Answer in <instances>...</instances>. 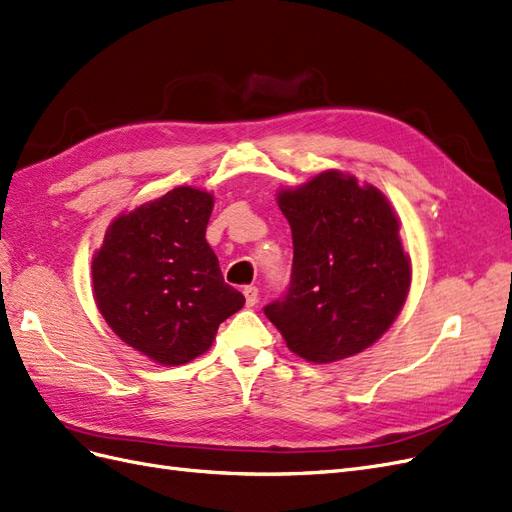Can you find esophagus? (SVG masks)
I'll return each instance as SVG.
<instances>
[{
  "mask_svg": "<svg viewBox=\"0 0 512 512\" xmlns=\"http://www.w3.org/2000/svg\"><path fill=\"white\" fill-rule=\"evenodd\" d=\"M243 294H245L247 307H254V305L258 303V288H256V286H245V288H243Z\"/></svg>",
  "mask_w": 512,
  "mask_h": 512,
  "instance_id": "obj_1",
  "label": "esophagus"
}]
</instances>
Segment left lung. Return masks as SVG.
Wrapping results in <instances>:
<instances>
[{"label": "left lung", "mask_w": 512, "mask_h": 512, "mask_svg": "<svg viewBox=\"0 0 512 512\" xmlns=\"http://www.w3.org/2000/svg\"><path fill=\"white\" fill-rule=\"evenodd\" d=\"M292 230V275L265 307L286 346L312 363L359 354L389 331L410 290L412 267L386 196L339 170L282 190Z\"/></svg>", "instance_id": "1"}]
</instances>
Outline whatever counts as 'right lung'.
Wrapping results in <instances>:
<instances>
[{"mask_svg":"<svg viewBox=\"0 0 512 512\" xmlns=\"http://www.w3.org/2000/svg\"><path fill=\"white\" fill-rule=\"evenodd\" d=\"M209 192L181 185L108 226L91 260L100 314L123 342L162 365L207 352L245 297L222 277L205 232Z\"/></svg>","mask_w":512,"mask_h":512,"instance_id":"add662e5","label":"right lung"}]
</instances>
